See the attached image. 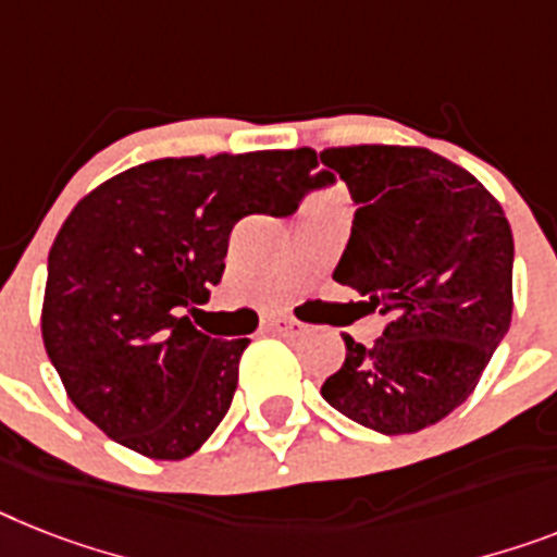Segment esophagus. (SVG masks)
<instances>
[{"label":"esophagus","instance_id":"34e87169","mask_svg":"<svg viewBox=\"0 0 557 557\" xmlns=\"http://www.w3.org/2000/svg\"><path fill=\"white\" fill-rule=\"evenodd\" d=\"M268 330L270 333H278V335H296V333H301V324L293 319H270Z\"/></svg>","mask_w":557,"mask_h":557}]
</instances>
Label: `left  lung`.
<instances>
[{
    "mask_svg": "<svg viewBox=\"0 0 557 557\" xmlns=\"http://www.w3.org/2000/svg\"><path fill=\"white\" fill-rule=\"evenodd\" d=\"M356 201L333 278L387 315L321 395L381 435L418 433L467 401L512 321V230L498 201L458 164L424 147L356 145L321 153Z\"/></svg>",
    "mask_w": 557,
    "mask_h": 557,
    "instance_id": "1",
    "label": "left lung"
}]
</instances>
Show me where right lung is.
Wrapping results in <instances>:
<instances>
[{
    "label": "right lung",
    "mask_w": 557,
    "mask_h": 557,
    "mask_svg": "<svg viewBox=\"0 0 557 557\" xmlns=\"http://www.w3.org/2000/svg\"><path fill=\"white\" fill-rule=\"evenodd\" d=\"M312 168L310 147L156 159L73 207L48 256L41 338L108 438L178 461L222 424L250 342L199 333L185 307L222 282L238 219L296 213Z\"/></svg>",
    "instance_id": "add662e5"
}]
</instances>
